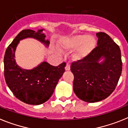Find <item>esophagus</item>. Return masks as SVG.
I'll return each instance as SVG.
<instances>
[{
	"label": "esophagus",
	"mask_w": 128,
	"mask_h": 128,
	"mask_svg": "<svg viewBox=\"0 0 128 128\" xmlns=\"http://www.w3.org/2000/svg\"><path fill=\"white\" fill-rule=\"evenodd\" d=\"M65 70L66 71L70 70V64H69V63H67V64H66V66L65 67Z\"/></svg>",
	"instance_id": "1"
}]
</instances>
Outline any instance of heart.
Instances as JSON below:
<instances>
[{
	"instance_id": "obj_1",
	"label": "heart",
	"mask_w": 128,
	"mask_h": 128,
	"mask_svg": "<svg viewBox=\"0 0 128 128\" xmlns=\"http://www.w3.org/2000/svg\"><path fill=\"white\" fill-rule=\"evenodd\" d=\"M96 45V41L93 36L86 35H77L68 38L62 42L61 46L68 50L78 49L73 57L76 60H81L93 51Z\"/></svg>"
}]
</instances>
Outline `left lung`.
<instances>
[{"instance_id": "8db88e82", "label": "left lung", "mask_w": 128, "mask_h": 128, "mask_svg": "<svg viewBox=\"0 0 128 128\" xmlns=\"http://www.w3.org/2000/svg\"><path fill=\"white\" fill-rule=\"evenodd\" d=\"M97 46L86 57L72 63L73 91L87 102L105 99L115 90L122 69L119 46L104 32L96 33ZM104 58V61H98Z\"/></svg>"}]
</instances>
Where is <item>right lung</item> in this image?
I'll use <instances>...</instances> for the list:
<instances>
[{"instance_id":"obj_1","label":"right lung","mask_w":128,"mask_h":128,"mask_svg":"<svg viewBox=\"0 0 128 128\" xmlns=\"http://www.w3.org/2000/svg\"><path fill=\"white\" fill-rule=\"evenodd\" d=\"M43 30L37 32L32 30L21 31L6 51L4 58L6 82L13 95L26 104L39 105L48 100L53 93L58 80L65 72L66 63L53 66L43 62L31 70L22 69L16 64L15 52L19 41L26 38H34L48 46Z\"/></svg>"}]
</instances>
